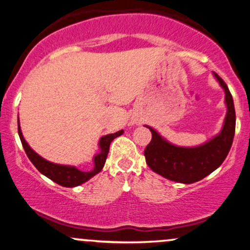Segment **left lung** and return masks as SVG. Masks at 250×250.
<instances>
[{"mask_svg": "<svg viewBox=\"0 0 250 250\" xmlns=\"http://www.w3.org/2000/svg\"><path fill=\"white\" fill-rule=\"evenodd\" d=\"M215 77L225 90L228 105L222 132L199 147L183 148L168 144L154 128L146 126L151 132V141L145 149V156L154 172L177 183L193 184L213 172L225 161L234 138L235 110L228 85L217 73Z\"/></svg>", "mask_w": 250, "mask_h": 250, "instance_id": "obj_1", "label": "left lung"}]
</instances>
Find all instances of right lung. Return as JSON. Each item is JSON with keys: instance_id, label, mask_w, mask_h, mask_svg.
I'll use <instances>...</instances> for the list:
<instances>
[{"instance_id": "1", "label": "right lung", "mask_w": 250, "mask_h": 250, "mask_svg": "<svg viewBox=\"0 0 250 250\" xmlns=\"http://www.w3.org/2000/svg\"><path fill=\"white\" fill-rule=\"evenodd\" d=\"M123 133H124V131H119L113 133V134H108L105 135V137L101 138V140H100L101 153L94 157V164H95L94 165V168L92 171H89V172H83V171L78 170V168L74 167H66V165L50 163V162H48L44 160V158L39 156L34 150H32L30 146L27 145V142L24 140V137H22L21 131V126L18 124L19 138H21L22 147H24L25 153L27 155V157L30 158V161L42 174H44V176L49 178V179L53 180L54 183L64 187L79 186V185L86 183L87 180H89L90 178L99 173L100 171L102 170V167H104L105 160L106 157H108L110 144H111L113 139L122 135Z\"/></svg>"}]
</instances>
